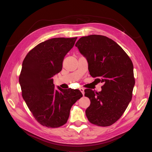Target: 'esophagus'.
<instances>
[{
	"instance_id": "1",
	"label": "esophagus",
	"mask_w": 152,
	"mask_h": 152,
	"mask_svg": "<svg viewBox=\"0 0 152 152\" xmlns=\"http://www.w3.org/2000/svg\"><path fill=\"white\" fill-rule=\"evenodd\" d=\"M79 91H80L81 92V93L83 94V95H84V89L83 88V87H81V88H79Z\"/></svg>"
}]
</instances>
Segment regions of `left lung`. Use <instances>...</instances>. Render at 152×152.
Instances as JSON below:
<instances>
[{
	"label": "left lung",
	"mask_w": 152,
	"mask_h": 152,
	"mask_svg": "<svg viewBox=\"0 0 152 152\" xmlns=\"http://www.w3.org/2000/svg\"><path fill=\"white\" fill-rule=\"evenodd\" d=\"M75 45L86 58L91 76L103 83L100 92L84 91V95L91 100L86 116L95 125L113 124L132 99L135 85L132 62L120 46L104 36L82 37Z\"/></svg>",
	"instance_id": "1"
}]
</instances>
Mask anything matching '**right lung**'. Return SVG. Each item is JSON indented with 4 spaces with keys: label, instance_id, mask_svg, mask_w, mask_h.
Returning <instances> with one entry per match:
<instances>
[{
    "label": "right lung",
    "instance_id": "1",
    "mask_svg": "<svg viewBox=\"0 0 152 152\" xmlns=\"http://www.w3.org/2000/svg\"><path fill=\"white\" fill-rule=\"evenodd\" d=\"M76 39L47 40L33 48L23 61L19 77L22 96L42 126L53 128L65 124L71 107L83 96L79 89H55L53 83V77L61 71L63 59Z\"/></svg>",
    "mask_w": 152,
    "mask_h": 152
}]
</instances>
